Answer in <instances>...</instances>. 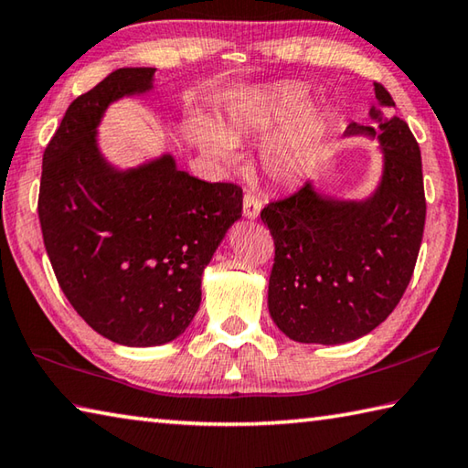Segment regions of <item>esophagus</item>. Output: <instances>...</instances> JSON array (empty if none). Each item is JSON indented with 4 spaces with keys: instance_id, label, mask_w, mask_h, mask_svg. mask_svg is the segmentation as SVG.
I'll list each match as a JSON object with an SVG mask.
<instances>
[{
    "instance_id": "esophagus-1",
    "label": "esophagus",
    "mask_w": 468,
    "mask_h": 468,
    "mask_svg": "<svg viewBox=\"0 0 468 468\" xmlns=\"http://www.w3.org/2000/svg\"><path fill=\"white\" fill-rule=\"evenodd\" d=\"M261 210V200L256 197V194L245 192L243 197V215L245 218H258Z\"/></svg>"
}]
</instances>
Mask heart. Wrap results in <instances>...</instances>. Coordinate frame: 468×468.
I'll list each match as a JSON object with an SVG mask.
<instances>
[{
	"label": "heart",
	"instance_id": "1",
	"mask_svg": "<svg viewBox=\"0 0 468 468\" xmlns=\"http://www.w3.org/2000/svg\"><path fill=\"white\" fill-rule=\"evenodd\" d=\"M309 93L296 83H278L258 93L248 104L233 108L218 126L198 124L194 129L200 149L223 165L237 159L235 141L243 137H271L263 147V167L278 182H292L315 161L323 139L317 116L303 114Z\"/></svg>",
	"mask_w": 468,
	"mask_h": 468
}]
</instances>
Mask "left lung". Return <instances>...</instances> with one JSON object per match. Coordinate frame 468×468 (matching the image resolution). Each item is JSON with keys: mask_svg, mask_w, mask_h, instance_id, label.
<instances>
[{"mask_svg": "<svg viewBox=\"0 0 468 468\" xmlns=\"http://www.w3.org/2000/svg\"><path fill=\"white\" fill-rule=\"evenodd\" d=\"M378 126L350 122L346 134L380 141L385 169L362 202L325 198L311 182L270 202L260 217L274 239L268 309L278 329L301 344H346L370 334L401 301L418 261L426 194L421 153L405 121L375 83Z\"/></svg>", "mask_w": 468, "mask_h": 468, "instance_id": "obj_1", "label": "left lung"}]
</instances>
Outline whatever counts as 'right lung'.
I'll use <instances>...</instances> for the list:
<instances>
[{"mask_svg": "<svg viewBox=\"0 0 468 468\" xmlns=\"http://www.w3.org/2000/svg\"><path fill=\"white\" fill-rule=\"evenodd\" d=\"M153 67H124L67 108L42 155L38 218L67 301L88 325L122 346H159L184 334L200 307V280L243 190L205 182L172 155L118 172L96 126L110 101L153 86Z\"/></svg>", "mask_w": 468, "mask_h": 468, "instance_id": "right-lung-1", "label": "right lung"}]
</instances>
